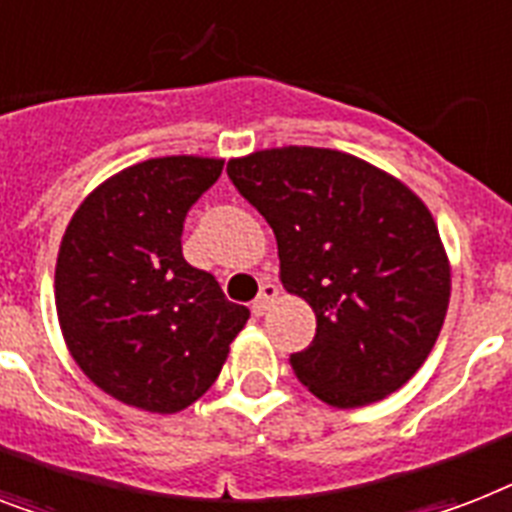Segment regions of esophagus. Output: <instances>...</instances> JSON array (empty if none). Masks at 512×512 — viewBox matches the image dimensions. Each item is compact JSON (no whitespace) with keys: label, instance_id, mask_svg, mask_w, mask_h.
I'll return each instance as SVG.
<instances>
[{"label":"esophagus","instance_id":"34e87169","mask_svg":"<svg viewBox=\"0 0 512 512\" xmlns=\"http://www.w3.org/2000/svg\"><path fill=\"white\" fill-rule=\"evenodd\" d=\"M276 297H278V286L270 284V281L268 284H263L260 286V294H257V299L252 302V313L263 315L265 310H268V307L276 302Z\"/></svg>","mask_w":512,"mask_h":512}]
</instances>
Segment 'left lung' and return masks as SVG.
Returning a JSON list of instances; mask_svg holds the SVG:
<instances>
[{
  "instance_id": "8db88e82",
  "label": "left lung",
  "mask_w": 512,
  "mask_h": 512,
  "mask_svg": "<svg viewBox=\"0 0 512 512\" xmlns=\"http://www.w3.org/2000/svg\"><path fill=\"white\" fill-rule=\"evenodd\" d=\"M226 173L273 228L284 289L313 307L315 339L289 357L299 381L334 407L407 384L450 305V260L421 197L321 147L252 152Z\"/></svg>"
}]
</instances>
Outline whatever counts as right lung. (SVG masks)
<instances>
[{"label": "right lung", "mask_w": 512, "mask_h": 512, "mask_svg": "<svg viewBox=\"0 0 512 512\" xmlns=\"http://www.w3.org/2000/svg\"><path fill=\"white\" fill-rule=\"evenodd\" d=\"M223 160L155 157L83 199L62 236L54 305L70 355L115 400L178 413L215 384L249 318L213 273L191 268L181 234Z\"/></svg>", "instance_id": "1"}]
</instances>
